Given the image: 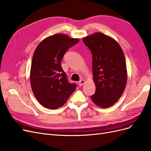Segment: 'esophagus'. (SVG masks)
Instances as JSON below:
<instances>
[{
	"label": "esophagus",
	"instance_id": "obj_1",
	"mask_svg": "<svg viewBox=\"0 0 151 151\" xmlns=\"http://www.w3.org/2000/svg\"><path fill=\"white\" fill-rule=\"evenodd\" d=\"M84 83H85V81H84V80H83V79L81 80V81L79 82V86H83V85L84 84Z\"/></svg>",
	"mask_w": 151,
	"mask_h": 151
}]
</instances>
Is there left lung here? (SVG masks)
Returning a JSON list of instances; mask_svg holds the SVG:
<instances>
[{
	"label": "left lung",
	"mask_w": 151,
	"mask_h": 151,
	"mask_svg": "<svg viewBox=\"0 0 151 151\" xmlns=\"http://www.w3.org/2000/svg\"><path fill=\"white\" fill-rule=\"evenodd\" d=\"M93 56V75L96 93L92 101L101 108L112 106L120 99L127 81L124 53L116 41L101 33L83 39Z\"/></svg>",
	"instance_id": "left-lung-1"
}]
</instances>
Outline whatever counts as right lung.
Masks as SVG:
<instances>
[{"label": "right lung", "mask_w": 151, "mask_h": 151, "mask_svg": "<svg viewBox=\"0 0 151 151\" xmlns=\"http://www.w3.org/2000/svg\"><path fill=\"white\" fill-rule=\"evenodd\" d=\"M79 42L66 35L55 34L44 39L34 52L30 72L33 93L38 102L48 109L64 104L77 88L68 82L61 61L67 50Z\"/></svg>", "instance_id": "add662e5"}]
</instances>
